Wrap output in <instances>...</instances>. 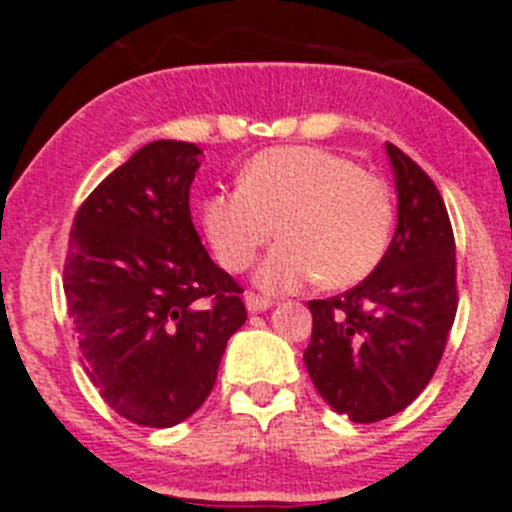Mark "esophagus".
<instances>
[{
    "instance_id": "obj_1",
    "label": "esophagus",
    "mask_w": 512,
    "mask_h": 512,
    "mask_svg": "<svg viewBox=\"0 0 512 512\" xmlns=\"http://www.w3.org/2000/svg\"><path fill=\"white\" fill-rule=\"evenodd\" d=\"M271 305H274V302H271L269 297L251 295V292H248V295H246V307H248V312H253V315H256V312H264V310H269Z\"/></svg>"
}]
</instances>
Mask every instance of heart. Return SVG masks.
Listing matches in <instances>:
<instances>
[{"mask_svg":"<svg viewBox=\"0 0 512 512\" xmlns=\"http://www.w3.org/2000/svg\"><path fill=\"white\" fill-rule=\"evenodd\" d=\"M202 230L217 261L243 271L279 230L282 243L261 261L256 284L292 292L359 284L392 241L395 202L384 179L320 148H271L253 156L238 189L207 194Z\"/></svg>","mask_w":512,"mask_h":512,"instance_id":"obj_1","label":"heart"}]
</instances>
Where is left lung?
<instances>
[{
  "label": "left lung",
  "mask_w": 512,
  "mask_h": 512,
  "mask_svg": "<svg viewBox=\"0 0 512 512\" xmlns=\"http://www.w3.org/2000/svg\"><path fill=\"white\" fill-rule=\"evenodd\" d=\"M397 230L377 269L346 295L312 300L305 366L354 423L400 413L431 382L456 318V246L431 176L387 143Z\"/></svg>",
  "instance_id": "left-lung-1"
}]
</instances>
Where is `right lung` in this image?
I'll list each match as a JSON object with an SVG mask.
<instances>
[{"label": "right lung", "instance_id": "1", "mask_svg": "<svg viewBox=\"0 0 512 512\" xmlns=\"http://www.w3.org/2000/svg\"><path fill=\"white\" fill-rule=\"evenodd\" d=\"M202 148L153 140L74 217L63 289L84 369L117 415L171 428L215 387L246 323L241 287L207 256L189 215Z\"/></svg>", "mask_w": 512, "mask_h": 512}]
</instances>
